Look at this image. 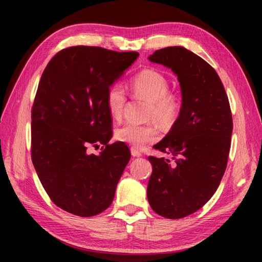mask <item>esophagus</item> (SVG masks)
<instances>
[{
	"label": "esophagus",
	"mask_w": 262,
	"mask_h": 262,
	"mask_svg": "<svg viewBox=\"0 0 262 262\" xmlns=\"http://www.w3.org/2000/svg\"><path fill=\"white\" fill-rule=\"evenodd\" d=\"M133 151H134V148H133Z\"/></svg>",
	"instance_id": "1"
}]
</instances>
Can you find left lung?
<instances>
[{
    "instance_id": "obj_1",
    "label": "left lung",
    "mask_w": 262,
    "mask_h": 262,
    "mask_svg": "<svg viewBox=\"0 0 262 262\" xmlns=\"http://www.w3.org/2000/svg\"><path fill=\"white\" fill-rule=\"evenodd\" d=\"M137 56L73 46L55 54L41 75L32 106L31 156L48 196L70 214L96 216L113 201L130 155L123 142H110V88Z\"/></svg>"
}]
</instances>
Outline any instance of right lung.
I'll return each instance as SVG.
<instances>
[{"label": "right lung", "instance_id": "right-lung-1", "mask_svg": "<svg viewBox=\"0 0 262 262\" xmlns=\"http://www.w3.org/2000/svg\"><path fill=\"white\" fill-rule=\"evenodd\" d=\"M149 60L170 68L178 78L181 107L171 130L155 145L161 157L149 159L148 201L156 214L183 219L205 206L223 178L231 110L219 75L200 56L173 46L156 51Z\"/></svg>", "mask_w": 262, "mask_h": 262}]
</instances>
